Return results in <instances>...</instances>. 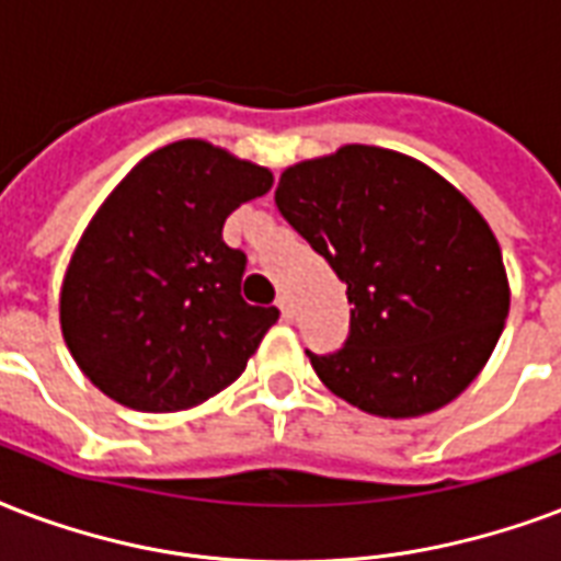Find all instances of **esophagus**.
I'll return each mask as SVG.
<instances>
[{
    "mask_svg": "<svg viewBox=\"0 0 561 561\" xmlns=\"http://www.w3.org/2000/svg\"><path fill=\"white\" fill-rule=\"evenodd\" d=\"M276 309L282 311V318L290 320V314H294V306H290L288 294H279V297H276Z\"/></svg>",
    "mask_w": 561,
    "mask_h": 561,
    "instance_id": "34e87169",
    "label": "esophagus"
}]
</instances>
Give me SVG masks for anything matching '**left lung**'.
<instances>
[{
  "mask_svg": "<svg viewBox=\"0 0 561 561\" xmlns=\"http://www.w3.org/2000/svg\"><path fill=\"white\" fill-rule=\"evenodd\" d=\"M276 208L347 285L350 335L309 353L332 394L379 417L459 397L508 314L500 243L482 214L421 161L350 144L288 167Z\"/></svg>",
  "mask_w": 561,
  "mask_h": 561,
  "instance_id": "left-lung-1",
  "label": "left lung"
}]
</instances>
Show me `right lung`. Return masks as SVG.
Wrapping results in <instances>:
<instances>
[{"mask_svg":"<svg viewBox=\"0 0 561 561\" xmlns=\"http://www.w3.org/2000/svg\"><path fill=\"white\" fill-rule=\"evenodd\" d=\"M271 185L267 167L176 140L111 191L61 288L64 341L102 394L179 412L243 374L279 309L241 297L247 255L224 241V224Z\"/></svg>","mask_w":561,"mask_h":561,"instance_id":"right-lung-1","label":"right lung"}]
</instances>
